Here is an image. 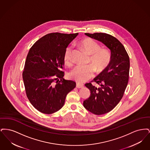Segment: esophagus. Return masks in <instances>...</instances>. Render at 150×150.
<instances>
[{
	"mask_svg": "<svg viewBox=\"0 0 150 150\" xmlns=\"http://www.w3.org/2000/svg\"><path fill=\"white\" fill-rule=\"evenodd\" d=\"M84 85L83 84H81V83H77L76 84V88H84Z\"/></svg>",
	"mask_w": 150,
	"mask_h": 150,
	"instance_id": "esophagus-1",
	"label": "esophagus"
}]
</instances>
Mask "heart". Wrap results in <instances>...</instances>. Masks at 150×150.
Here are the masks:
<instances>
[{
  "mask_svg": "<svg viewBox=\"0 0 150 150\" xmlns=\"http://www.w3.org/2000/svg\"><path fill=\"white\" fill-rule=\"evenodd\" d=\"M79 43L86 52L91 55L89 62L92 64L78 65L72 70L70 75L78 83H83L93 78L94 68L97 73L103 71L110 64L111 55L109 50L100 48V44L91 38L83 39ZM72 53L71 46H67L64 51V64L68 66H70L73 62Z\"/></svg>",
  "mask_w": 150,
  "mask_h": 150,
  "instance_id": "1",
  "label": "heart"
}]
</instances>
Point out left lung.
<instances>
[{"instance_id":"1","label":"left lung","mask_w":150,"mask_h":150,"mask_svg":"<svg viewBox=\"0 0 150 150\" xmlns=\"http://www.w3.org/2000/svg\"><path fill=\"white\" fill-rule=\"evenodd\" d=\"M85 34L101 42L111 50L110 64L93 81L85 84L91 96L83 102L84 107L91 112L105 114L113 110L123 97L128 83L129 57L124 45L114 36L103 33ZM92 82L98 86L92 85Z\"/></svg>"}]
</instances>
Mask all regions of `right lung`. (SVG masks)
I'll use <instances>...</instances> for the list:
<instances>
[{"instance_id": "add662e5", "label": "right lung", "mask_w": 150, "mask_h": 150, "mask_svg": "<svg viewBox=\"0 0 150 150\" xmlns=\"http://www.w3.org/2000/svg\"><path fill=\"white\" fill-rule=\"evenodd\" d=\"M78 33H52L34 44L26 57L22 78L27 97L40 112L54 113L63 107L66 96L76 86L64 78V53Z\"/></svg>"}]
</instances>
